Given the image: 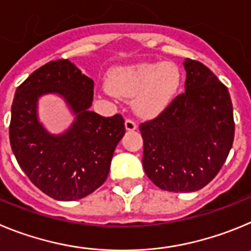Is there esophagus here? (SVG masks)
I'll return each mask as SVG.
<instances>
[{"instance_id": "1", "label": "esophagus", "mask_w": 251, "mask_h": 251, "mask_svg": "<svg viewBox=\"0 0 251 251\" xmlns=\"http://www.w3.org/2000/svg\"><path fill=\"white\" fill-rule=\"evenodd\" d=\"M125 127H126V130H127V131L136 130V128H137L136 121L132 120V119H127V120L125 121Z\"/></svg>"}]
</instances>
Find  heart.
I'll return each instance as SVG.
<instances>
[{"instance_id": "1", "label": "heart", "mask_w": 251, "mask_h": 251, "mask_svg": "<svg viewBox=\"0 0 251 251\" xmlns=\"http://www.w3.org/2000/svg\"><path fill=\"white\" fill-rule=\"evenodd\" d=\"M179 67L173 62L134 64L115 69L109 76V89L123 98L135 94V109L151 114L168 102L180 86Z\"/></svg>"}]
</instances>
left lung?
Wrapping results in <instances>:
<instances>
[{
    "label": "left lung",
    "instance_id": "8db88e82",
    "mask_svg": "<svg viewBox=\"0 0 251 251\" xmlns=\"http://www.w3.org/2000/svg\"><path fill=\"white\" fill-rule=\"evenodd\" d=\"M185 92L152 120L140 125L142 165L157 187L191 193L218 175L234 141L227 87L199 61L186 58Z\"/></svg>",
    "mask_w": 251,
    "mask_h": 251
}]
</instances>
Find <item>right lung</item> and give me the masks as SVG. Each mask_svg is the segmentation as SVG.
<instances>
[{"instance_id": "obj_1", "label": "right lung", "mask_w": 251, "mask_h": 251, "mask_svg": "<svg viewBox=\"0 0 251 251\" xmlns=\"http://www.w3.org/2000/svg\"><path fill=\"white\" fill-rule=\"evenodd\" d=\"M46 93L64 97L76 116L64 134L51 135L38 121L37 101ZM92 99L94 81L69 60L44 65L16 90L11 148L31 182L55 200H78L100 187L125 134L120 114L103 117L90 111Z\"/></svg>"}]
</instances>
